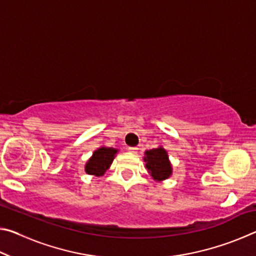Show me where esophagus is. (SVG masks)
<instances>
[{
  "instance_id": "34e87169",
  "label": "esophagus",
  "mask_w": 256,
  "mask_h": 256,
  "mask_svg": "<svg viewBox=\"0 0 256 256\" xmlns=\"http://www.w3.org/2000/svg\"><path fill=\"white\" fill-rule=\"evenodd\" d=\"M128 150L130 151V152H136L138 148H136V146H128Z\"/></svg>"
}]
</instances>
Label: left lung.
<instances>
[{
    "label": "left lung",
    "instance_id": "8db88e82",
    "mask_svg": "<svg viewBox=\"0 0 256 256\" xmlns=\"http://www.w3.org/2000/svg\"><path fill=\"white\" fill-rule=\"evenodd\" d=\"M146 167L156 180H162L172 175V166L166 150L164 148H156L146 151L144 157Z\"/></svg>",
    "mask_w": 256,
    "mask_h": 256
}]
</instances>
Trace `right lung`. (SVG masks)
Wrapping results in <instances>:
<instances>
[{
    "label": "right lung",
    "mask_w": 256,
    "mask_h": 256,
    "mask_svg": "<svg viewBox=\"0 0 256 256\" xmlns=\"http://www.w3.org/2000/svg\"><path fill=\"white\" fill-rule=\"evenodd\" d=\"M116 152L118 150L114 148H105V146L99 148L94 151L92 157L86 162V172L89 175L102 176L110 168Z\"/></svg>",
    "instance_id": "right-lung-1"
}]
</instances>
